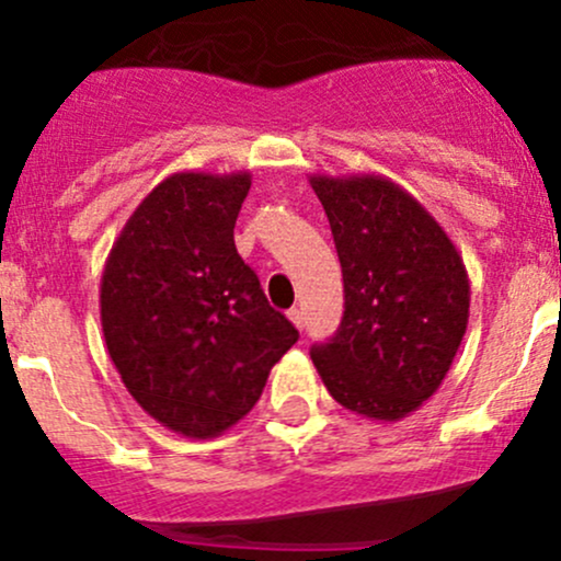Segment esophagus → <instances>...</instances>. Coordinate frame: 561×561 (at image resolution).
Wrapping results in <instances>:
<instances>
[{
  "label": "esophagus",
  "instance_id": "1",
  "mask_svg": "<svg viewBox=\"0 0 561 561\" xmlns=\"http://www.w3.org/2000/svg\"><path fill=\"white\" fill-rule=\"evenodd\" d=\"M287 317H290L293 325H296L298 331H301V328H304V312H301V309H290V312H287Z\"/></svg>",
  "mask_w": 561,
  "mask_h": 561
}]
</instances>
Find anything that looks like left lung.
<instances>
[{"label":"left lung","instance_id":"obj_1","mask_svg":"<svg viewBox=\"0 0 561 561\" xmlns=\"http://www.w3.org/2000/svg\"><path fill=\"white\" fill-rule=\"evenodd\" d=\"M344 276L336 336L314 344L328 393L393 423L437 393L469 322V276L443 225L396 181L309 175Z\"/></svg>","mask_w":561,"mask_h":561}]
</instances>
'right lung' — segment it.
I'll return each mask as SVG.
<instances>
[{"mask_svg": "<svg viewBox=\"0 0 561 561\" xmlns=\"http://www.w3.org/2000/svg\"><path fill=\"white\" fill-rule=\"evenodd\" d=\"M249 186V171L168 175L113 241L100 282L103 336L124 388L190 439L236 426L298 342L236 252Z\"/></svg>", "mask_w": 561, "mask_h": 561, "instance_id": "obj_1", "label": "right lung"}]
</instances>
